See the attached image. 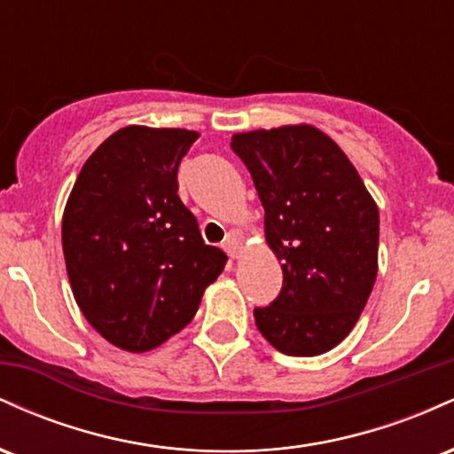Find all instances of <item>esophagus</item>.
Returning a JSON list of instances; mask_svg holds the SVG:
<instances>
[{
    "label": "esophagus",
    "instance_id": "esophagus-1",
    "mask_svg": "<svg viewBox=\"0 0 454 454\" xmlns=\"http://www.w3.org/2000/svg\"><path fill=\"white\" fill-rule=\"evenodd\" d=\"M222 247L226 249L228 256L237 258V254H239V239L234 237V234H228V239H226V241H223Z\"/></svg>",
    "mask_w": 454,
    "mask_h": 454
}]
</instances>
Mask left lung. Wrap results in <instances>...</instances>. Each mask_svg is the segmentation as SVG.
<instances>
[{
	"label": "left lung",
	"instance_id": "8db88e82",
	"mask_svg": "<svg viewBox=\"0 0 454 454\" xmlns=\"http://www.w3.org/2000/svg\"><path fill=\"white\" fill-rule=\"evenodd\" d=\"M231 147L252 175L284 270L278 299L254 309L258 331L288 356L333 350L376 281V202L346 153L311 126L234 134Z\"/></svg>",
	"mask_w": 454,
	"mask_h": 454
}]
</instances>
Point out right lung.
Instances as JSON below:
<instances>
[{"instance_id": "right-lung-1", "label": "right lung", "mask_w": 454, "mask_h": 454, "mask_svg": "<svg viewBox=\"0 0 454 454\" xmlns=\"http://www.w3.org/2000/svg\"><path fill=\"white\" fill-rule=\"evenodd\" d=\"M198 138L129 126L85 161L67 198L61 243L82 316L128 352H147L192 322L226 267L176 196L181 160Z\"/></svg>"}]
</instances>
